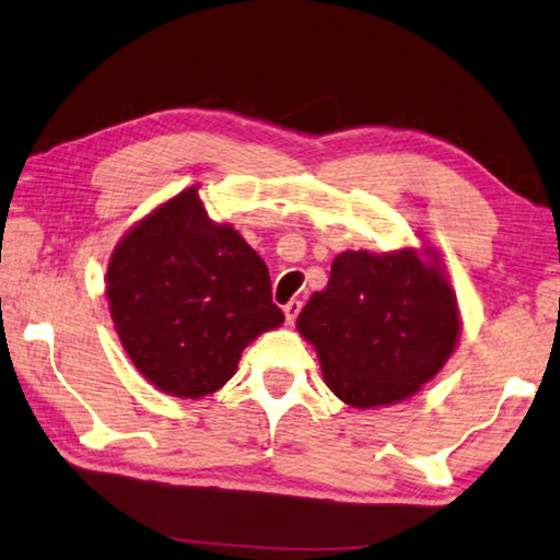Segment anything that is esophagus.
I'll use <instances>...</instances> for the list:
<instances>
[{
	"label": "esophagus",
	"mask_w": 560,
	"mask_h": 560,
	"mask_svg": "<svg viewBox=\"0 0 560 560\" xmlns=\"http://www.w3.org/2000/svg\"><path fill=\"white\" fill-rule=\"evenodd\" d=\"M300 307H303V303H300V300H290V303L282 307L285 310V317H288V323H295V317H298V313H300Z\"/></svg>",
	"instance_id": "34e87169"
}]
</instances>
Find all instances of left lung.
<instances>
[{
	"mask_svg": "<svg viewBox=\"0 0 560 560\" xmlns=\"http://www.w3.org/2000/svg\"><path fill=\"white\" fill-rule=\"evenodd\" d=\"M320 358L328 388L352 408L406 400L458 342V305L441 265L412 250H348L332 260L328 288L298 315Z\"/></svg>",
	"mask_w": 560,
	"mask_h": 560,
	"instance_id": "left-lung-1",
	"label": "left lung"
}]
</instances>
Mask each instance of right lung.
I'll list each match as a JSON object with an SVG mask.
<instances>
[{"instance_id":"add662e5","label":"right lung","mask_w":560,"mask_h":560,"mask_svg":"<svg viewBox=\"0 0 560 560\" xmlns=\"http://www.w3.org/2000/svg\"><path fill=\"white\" fill-rule=\"evenodd\" d=\"M270 272L197 187L160 205L112 253L107 300L135 368L160 390L202 398L235 375L245 346L285 320Z\"/></svg>"}]
</instances>
